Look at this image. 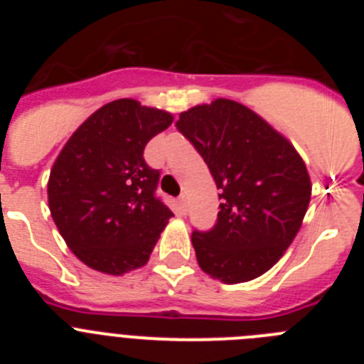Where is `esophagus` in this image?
Returning <instances> with one entry per match:
<instances>
[{"mask_svg":"<svg viewBox=\"0 0 364 364\" xmlns=\"http://www.w3.org/2000/svg\"><path fill=\"white\" fill-rule=\"evenodd\" d=\"M178 208L182 213H186V211H188V198H186V195L178 197Z\"/></svg>","mask_w":364,"mask_h":364,"instance_id":"obj_1","label":"esophagus"}]
</instances>
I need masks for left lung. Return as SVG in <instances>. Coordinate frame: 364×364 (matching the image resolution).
I'll return each instance as SVG.
<instances>
[{
  "mask_svg": "<svg viewBox=\"0 0 364 364\" xmlns=\"http://www.w3.org/2000/svg\"><path fill=\"white\" fill-rule=\"evenodd\" d=\"M176 127L220 189L215 228L191 235L198 266L226 284L260 277L301 230L311 197L306 164L284 134L235 100L195 105Z\"/></svg>",
  "mask_w": 364,
  "mask_h": 364,
  "instance_id": "left-lung-1",
  "label": "left lung"
}]
</instances>
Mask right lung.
I'll list each match as a JSON object with an SVG mask.
<instances>
[{"mask_svg":"<svg viewBox=\"0 0 364 364\" xmlns=\"http://www.w3.org/2000/svg\"><path fill=\"white\" fill-rule=\"evenodd\" d=\"M173 114L120 98L70 134L50 169L47 197L58 231L83 264L124 275L147 264L173 217L154 197L160 173L144 160Z\"/></svg>","mask_w":364,"mask_h":364,"instance_id":"right-lung-1","label":"right lung"}]
</instances>
